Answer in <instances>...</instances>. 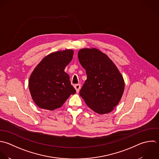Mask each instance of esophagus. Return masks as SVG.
<instances>
[{
    "label": "esophagus",
    "mask_w": 159,
    "mask_h": 159,
    "mask_svg": "<svg viewBox=\"0 0 159 159\" xmlns=\"http://www.w3.org/2000/svg\"><path fill=\"white\" fill-rule=\"evenodd\" d=\"M74 88L75 89L77 93H79V90H80V84H76V85H74Z\"/></svg>",
    "instance_id": "esophagus-1"
}]
</instances>
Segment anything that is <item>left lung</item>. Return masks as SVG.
I'll return each instance as SVG.
<instances>
[{"label": "left lung", "mask_w": 159, "mask_h": 159, "mask_svg": "<svg viewBox=\"0 0 159 159\" xmlns=\"http://www.w3.org/2000/svg\"><path fill=\"white\" fill-rule=\"evenodd\" d=\"M78 58L87 76L80 91V97L95 112L100 115L110 113L124 92L121 74L108 56L97 48L80 49Z\"/></svg>", "instance_id": "left-lung-1"}]
</instances>
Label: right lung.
Returning <instances> with one entry per match:
<instances>
[{
	"mask_svg": "<svg viewBox=\"0 0 159 159\" xmlns=\"http://www.w3.org/2000/svg\"><path fill=\"white\" fill-rule=\"evenodd\" d=\"M72 49L52 52L44 57L32 72L28 86L31 96L40 108L54 110L76 92L69 75L64 72L72 61Z\"/></svg>",
	"mask_w": 159,
	"mask_h": 159,
	"instance_id": "obj_1",
	"label": "right lung"
}]
</instances>
